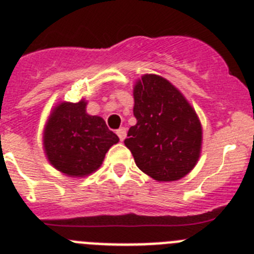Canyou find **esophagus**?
Instances as JSON below:
<instances>
[{"mask_svg": "<svg viewBox=\"0 0 254 254\" xmlns=\"http://www.w3.org/2000/svg\"><path fill=\"white\" fill-rule=\"evenodd\" d=\"M126 134H127V129H126L125 127H122V128H120L117 131V136L120 137L121 141H123V139L126 138Z\"/></svg>", "mask_w": 254, "mask_h": 254, "instance_id": "esophagus-1", "label": "esophagus"}]
</instances>
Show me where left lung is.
<instances>
[{"instance_id": "obj_1", "label": "left lung", "mask_w": 254, "mask_h": 254, "mask_svg": "<svg viewBox=\"0 0 254 254\" xmlns=\"http://www.w3.org/2000/svg\"><path fill=\"white\" fill-rule=\"evenodd\" d=\"M132 126L125 145L142 173L156 181L183 179L197 164L203 128L196 112L167 79L145 74L133 87Z\"/></svg>"}]
</instances>
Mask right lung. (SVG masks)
I'll use <instances>...</instances> for the list:
<instances>
[{
  "instance_id": "add662e5",
  "label": "right lung",
  "mask_w": 254,
  "mask_h": 254,
  "mask_svg": "<svg viewBox=\"0 0 254 254\" xmlns=\"http://www.w3.org/2000/svg\"><path fill=\"white\" fill-rule=\"evenodd\" d=\"M85 99L60 102L53 108L43 133L46 159L69 178H85L101 167L109 148L120 141L99 116L87 113Z\"/></svg>"
}]
</instances>
